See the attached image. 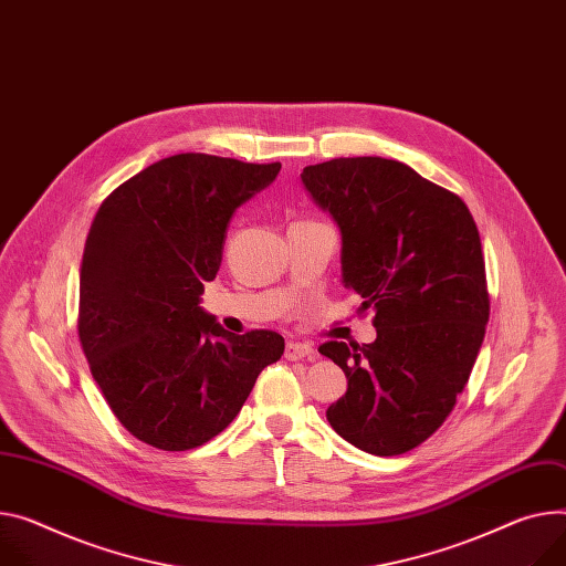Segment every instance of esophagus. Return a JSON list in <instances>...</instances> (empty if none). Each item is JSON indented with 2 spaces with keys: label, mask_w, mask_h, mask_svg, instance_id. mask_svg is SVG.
<instances>
[{
  "label": "esophagus",
  "mask_w": 566,
  "mask_h": 566,
  "mask_svg": "<svg viewBox=\"0 0 566 566\" xmlns=\"http://www.w3.org/2000/svg\"><path fill=\"white\" fill-rule=\"evenodd\" d=\"M315 349L311 344L303 342H287L285 344V360H303V358H313Z\"/></svg>",
  "instance_id": "1"
}]
</instances>
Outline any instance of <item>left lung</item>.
I'll list each match as a JSON object with an SVG mask.
<instances>
[{"label": "left lung", "instance_id": "1", "mask_svg": "<svg viewBox=\"0 0 566 566\" xmlns=\"http://www.w3.org/2000/svg\"><path fill=\"white\" fill-rule=\"evenodd\" d=\"M342 233V283L374 311L371 344L319 354L349 387L326 410L333 430L371 455H401L451 415L490 319L485 258L464 201L399 163L333 158L301 171Z\"/></svg>", "mask_w": 566, "mask_h": 566}]
</instances>
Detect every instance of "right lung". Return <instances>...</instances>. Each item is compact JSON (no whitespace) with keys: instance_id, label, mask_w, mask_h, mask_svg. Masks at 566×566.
<instances>
[{"instance_id":"add662e5","label":"right lung","mask_w":566,"mask_h":566,"mask_svg":"<svg viewBox=\"0 0 566 566\" xmlns=\"http://www.w3.org/2000/svg\"><path fill=\"white\" fill-rule=\"evenodd\" d=\"M279 171L281 163L177 154L124 181L95 214L78 274V339L113 415L149 447L212 440L283 356L279 333L235 335L199 306L235 208Z\"/></svg>"}]
</instances>
